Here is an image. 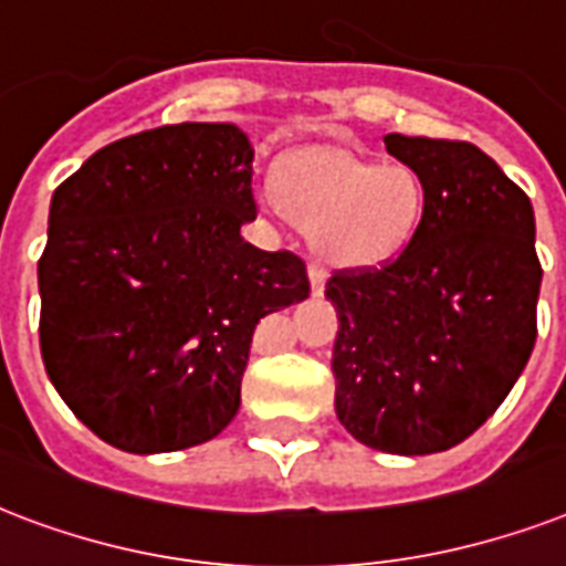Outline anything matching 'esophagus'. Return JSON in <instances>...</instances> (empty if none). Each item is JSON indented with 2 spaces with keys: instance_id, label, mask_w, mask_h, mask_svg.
<instances>
[{
  "instance_id": "esophagus-1",
  "label": "esophagus",
  "mask_w": 566,
  "mask_h": 566,
  "mask_svg": "<svg viewBox=\"0 0 566 566\" xmlns=\"http://www.w3.org/2000/svg\"><path fill=\"white\" fill-rule=\"evenodd\" d=\"M310 289H313V295H322L324 292V280H327V271L318 265V262H310Z\"/></svg>"
}]
</instances>
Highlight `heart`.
Returning a JSON list of instances; mask_svg holds the SVG:
<instances>
[{
    "mask_svg": "<svg viewBox=\"0 0 566 566\" xmlns=\"http://www.w3.org/2000/svg\"><path fill=\"white\" fill-rule=\"evenodd\" d=\"M262 206L313 233L331 262L375 265L413 235L422 188L396 165L375 168L352 153L306 150L262 186Z\"/></svg>",
    "mask_w": 566,
    "mask_h": 566,
    "instance_id": "heart-1",
    "label": "heart"
}]
</instances>
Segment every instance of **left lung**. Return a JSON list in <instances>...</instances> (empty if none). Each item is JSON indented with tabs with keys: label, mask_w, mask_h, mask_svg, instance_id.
<instances>
[{
	"label": "left lung",
	"mask_w": 566,
	"mask_h": 566,
	"mask_svg": "<svg viewBox=\"0 0 566 566\" xmlns=\"http://www.w3.org/2000/svg\"><path fill=\"white\" fill-rule=\"evenodd\" d=\"M424 191L407 248L333 271L336 416L389 454H433L475 433L537 339L541 260L532 200L475 144L384 138Z\"/></svg>",
	"instance_id": "left-lung-1"
}]
</instances>
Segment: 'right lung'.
I'll return each instance as SVG.
<instances>
[{
	"mask_svg": "<svg viewBox=\"0 0 566 566\" xmlns=\"http://www.w3.org/2000/svg\"><path fill=\"white\" fill-rule=\"evenodd\" d=\"M251 177L239 126L177 124L108 144L55 188L43 366L108 446L159 454L218 437L260 318L310 295L301 256L239 233L256 218Z\"/></svg>",
	"mask_w": 566,
	"mask_h": 566,
	"instance_id": "right-lung-1",
	"label": "right lung"
}]
</instances>
